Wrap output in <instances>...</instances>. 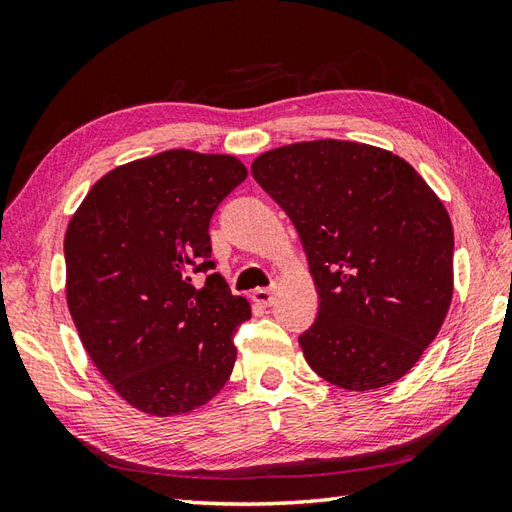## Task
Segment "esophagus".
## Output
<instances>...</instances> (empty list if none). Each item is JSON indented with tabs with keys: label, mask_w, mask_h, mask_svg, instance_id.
<instances>
[{
	"label": "esophagus",
	"mask_w": 512,
	"mask_h": 512,
	"mask_svg": "<svg viewBox=\"0 0 512 512\" xmlns=\"http://www.w3.org/2000/svg\"><path fill=\"white\" fill-rule=\"evenodd\" d=\"M253 299H255L257 306H264V308L273 306V303H275V290L273 288H257L253 292Z\"/></svg>",
	"instance_id": "obj_1"
}]
</instances>
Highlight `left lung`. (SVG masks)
<instances>
[{"instance_id": "1", "label": "left lung", "mask_w": 512, "mask_h": 512, "mask_svg": "<svg viewBox=\"0 0 512 512\" xmlns=\"http://www.w3.org/2000/svg\"><path fill=\"white\" fill-rule=\"evenodd\" d=\"M255 180L306 248L319 314L299 345L347 391L405 376L453 299V224L407 160L352 140H308L259 154Z\"/></svg>"}]
</instances>
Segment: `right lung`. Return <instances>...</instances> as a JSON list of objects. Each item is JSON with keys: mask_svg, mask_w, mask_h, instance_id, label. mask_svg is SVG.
<instances>
[{"mask_svg": "<svg viewBox=\"0 0 512 512\" xmlns=\"http://www.w3.org/2000/svg\"><path fill=\"white\" fill-rule=\"evenodd\" d=\"M248 176L226 154L169 149L107 171L65 231V299L85 352L127 405L182 416L231 378L250 303L213 268L209 222Z\"/></svg>", "mask_w": 512, "mask_h": 512, "instance_id": "obj_1", "label": "right lung"}]
</instances>
